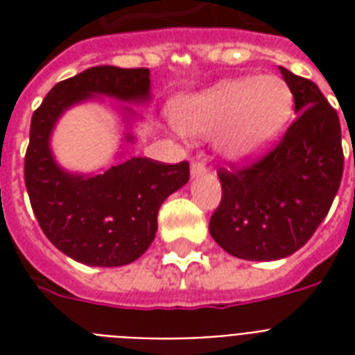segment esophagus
Returning <instances> with one entry per match:
<instances>
[{
	"label": "esophagus",
	"instance_id": "34e87169",
	"mask_svg": "<svg viewBox=\"0 0 355 355\" xmlns=\"http://www.w3.org/2000/svg\"><path fill=\"white\" fill-rule=\"evenodd\" d=\"M205 171H206V164H205V162L195 160L193 164H191V177L202 175V173H205Z\"/></svg>",
	"mask_w": 355,
	"mask_h": 355
}]
</instances>
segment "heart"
Listing matches in <instances>:
<instances>
[{
  "label": "heart",
  "instance_id": "b5f03b06",
  "mask_svg": "<svg viewBox=\"0 0 355 355\" xmlns=\"http://www.w3.org/2000/svg\"><path fill=\"white\" fill-rule=\"evenodd\" d=\"M293 96L276 75L223 80L184 97L173 108L177 127L189 136L216 134V147L232 162H250L269 149L289 121Z\"/></svg>",
  "mask_w": 355,
  "mask_h": 355
}]
</instances>
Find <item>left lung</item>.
<instances>
[{"label":"left lung","mask_w":355,"mask_h":355,"mask_svg":"<svg viewBox=\"0 0 355 355\" xmlns=\"http://www.w3.org/2000/svg\"><path fill=\"white\" fill-rule=\"evenodd\" d=\"M297 119L280 144L241 169H219L223 197L210 234L223 250L250 261L297 252L315 234L343 178L341 123L319 86L289 69Z\"/></svg>","instance_id":"obj_1"}]
</instances>
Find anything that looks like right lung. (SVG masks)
I'll use <instances>...</instances> for the list:
<instances>
[{"label":"right lung","instance_id":"obj_1","mask_svg":"<svg viewBox=\"0 0 355 355\" xmlns=\"http://www.w3.org/2000/svg\"><path fill=\"white\" fill-rule=\"evenodd\" d=\"M149 90L147 68L96 66L53 86L33 114L24 169L31 206L42 232L75 261L119 267L138 259L155 239L162 202L189 180V164L134 156L103 175L68 173L51 153L53 128L69 107L94 96L144 103ZM125 112L134 116L128 107Z\"/></svg>","mask_w":355,"mask_h":355}]
</instances>
